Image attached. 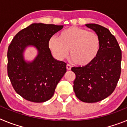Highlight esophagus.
<instances>
[{
  "mask_svg": "<svg viewBox=\"0 0 127 127\" xmlns=\"http://www.w3.org/2000/svg\"><path fill=\"white\" fill-rule=\"evenodd\" d=\"M66 68H67V70H70L71 69V65L69 64H67V66H66Z\"/></svg>",
  "mask_w": 127,
  "mask_h": 127,
  "instance_id": "1",
  "label": "esophagus"
}]
</instances>
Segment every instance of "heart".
I'll list each match as a JSON object with an SVG mask.
<instances>
[{"instance_id":"heart-1","label":"heart","mask_w":127,"mask_h":127,"mask_svg":"<svg viewBox=\"0 0 127 127\" xmlns=\"http://www.w3.org/2000/svg\"><path fill=\"white\" fill-rule=\"evenodd\" d=\"M48 46L58 60H64L69 52L76 64L85 66L97 57L100 48V39L95 32L70 27L62 31L58 37H51Z\"/></svg>"}]
</instances>
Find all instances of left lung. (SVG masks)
<instances>
[{
    "label": "left lung",
    "instance_id": "obj_1",
    "mask_svg": "<svg viewBox=\"0 0 127 127\" xmlns=\"http://www.w3.org/2000/svg\"><path fill=\"white\" fill-rule=\"evenodd\" d=\"M85 25L99 36L100 48L95 60L84 67H74V91L80 100L97 102L116 88L121 74L122 51L115 37L106 28L95 23Z\"/></svg>",
    "mask_w": 127,
    "mask_h": 127
}]
</instances>
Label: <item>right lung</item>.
Wrapping results in <instances>:
<instances>
[{"label": "right lung", "instance_id": "add662e5", "mask_svg": "<svg viewBox=\"0 0 127 127\" xmlns=\"http://www.w3.org/2000/svg\"><path fill=\"white\" fill-rule=\"evenodd\" d=\"M64 26L33 23L16 35L7 51V74L13 88L23 98L44 102L54 95L57 85L66 72L64 62L53 57L48 42ZM29 45L37 48L38 54L31 63L23 58Z\"/></svg>", "mask_w": 127, "mask_h": 127}]
</instances>
